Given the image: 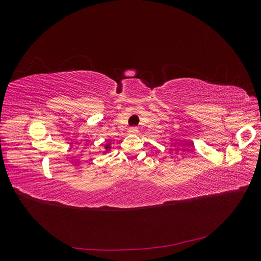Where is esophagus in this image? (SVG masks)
<instances>
[{
    "instance_id": "esophagus-1",
    "label": "esophagus",
    "mask_w": 261,
    "mask_h": 261,
    "mask_svg": "<svg viewBox=\"0 0 261 261\" xmlns=\"http://www.w3.org/2000/svg\"><path fill=\"white\" fill-rule=\"evenodd\" d=\"M138 132V128L137 127H130L129 129H128V134L129 135H133V134H136Z\"/></svg>"
}]
</instances>
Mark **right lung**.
<instances>
[{
    "label": "right lung",
    "mask_w": 261,
    "mask_h": 261,
    "mask_svg": "<svg viewBox=\"0 0 261 261\" xmlns=\"http://www.w3.org/2000/svg\"><path fill=\"white\" fill-rule=\"evenodd\" d=\"M110 149H111V143H107L106 145H105V153H107V152H109L110 151Z\"/></svg>",
    "instance_id": "1"
}]
</instances>
